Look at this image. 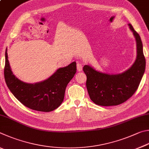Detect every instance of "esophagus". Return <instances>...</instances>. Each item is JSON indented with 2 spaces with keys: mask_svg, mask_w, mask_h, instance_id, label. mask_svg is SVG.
Here are the masks:
<instances>
[{
  "mask_svg": "<svg viewBox=\"0 0 149 149\" xmlns=\"http://www.w3.org/2000/svg\"><path fill=\"white\" fill-rule=\"evenodd\" d=\"M77 68L78 71H79V72L82 71V65L81 63H77Z\"/></svg>",
  "mask_w": 149,
  "mask_h": 149,
  "instance_id": "1",
  "label": "esophagus"
}]
</instances>
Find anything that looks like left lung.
<instances>
[{"mask_svg": "<svg viewBox=\"0 0 149 149\" xmlns=\"http://www.w3.org/2000/svg\"><path fill=\"white\" fill-rule=\"evenodd\" d=\"M135 38L137 56L128 69L118 74H109L86 65L83 70L87 77L86 88L90 97L96 105H118L125 102L134 95L140 84L145 70L146 61L140 36L128 24Z\"/></svg>", "mask_w": 149, "mask_h": 149, "instance_id": "1", "label": "left lung"}]
</instances>
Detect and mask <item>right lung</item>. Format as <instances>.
<instances>
[{
  "label": "right lung",
  "mask_w": 149,
  "mask_h": 149,
  "mask_svg": "<svg viewBox=\"0 0 149 149\" xmlns=\"http://www.w3.org/2000/svg\"><path fill=\"white\" fill-rule=\"evenodd\" d=\"M77 72L76 62L59 68L48 79L43 81L27 83L13 74L8 59L7 48L5 52L4 79L10 92L23 105L33 110L49 112L62 103L67 84Z\"/></svg>",
  "instance_id": "1"
}]
</instances>
